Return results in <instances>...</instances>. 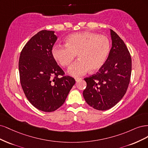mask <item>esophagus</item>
Returning <instances> with one entry per match:
<instances>
[{"label":"esophagus","mask_w":148,"mask_h":148,"mask_svg":"<svg viewBox=\"0 0 148 148\" xmlns=\"http://www.w3.org/2000/svg\"><path fill=\"white\" fill-rule=\"evenodd\" d=\"M75 80L76 82H79V80H81V79H80V78H79V77H77V78H75Z\"/></svg>","instance_id":"esophagus-1"}]
</instances>
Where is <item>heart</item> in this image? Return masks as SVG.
<instances>
[{
  "mask_svg": "<svg viewBox=\"0 0 148 148\" xmlns=\"http://www.w3.org/2000/svg\"><path fill=\"white\" fill-rule=\"evenodd\" d=\"M64 42L65 47L53 46L51 54L64 68L69 67L77 55L79 60L68 70V73L74 77L82 75L90 70L95 72L101 69L110 51L108 38L93 32L75 33L66 37Z\"/></svg>",
  "mask_w": 148,
  "mask_h": 148,
  "instance_id": "1",
  "label": "heart"
}]
</instances>
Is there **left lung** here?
<instances>
[{"mask_svg": "<svg viewBox=\"0 0 148 148\" xmlns=\"http://www.w3.org/2000/svg\"><path fill=\"white\" fill-rule=\"evenodd\" d=\"M110 32L112 47L106 61L97 73L84 79L85 101L99 111L112 108L124 96L132 72V58L127 46L115 32Z\"/></svg>", "mask_w": 148, "mask_h": 148, "instance_id": "1", "label": "left lung"}]
</instances>
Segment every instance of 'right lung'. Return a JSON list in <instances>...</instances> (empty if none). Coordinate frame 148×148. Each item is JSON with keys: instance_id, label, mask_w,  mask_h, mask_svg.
Instances as JSON below:
<instances>
[{"instance_id": "obj_1", "label": "right lung", "mask_w": 148, "mask_h": 148, "mask_svg": "<svg viewBox=\"0 0 148 148\" xmlns=\"http://www.w3.org/2000/svg\"><path fill=\"white\" fill-rule=\"evenodd\" d=\"M56 40L54 31H39L23 47L19 60L23 92L33 106L44 112L54 111L63 105L75 83L74 78L64 75L52 56Z\"/></svg>"}]
</instances>
